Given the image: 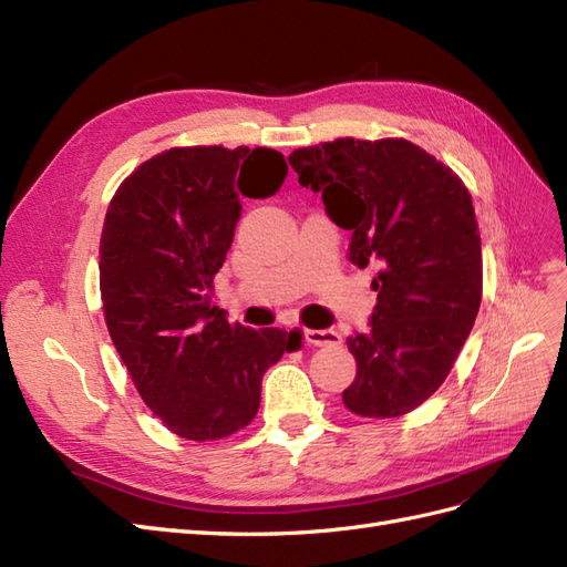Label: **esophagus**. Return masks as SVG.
<instances>
[{
	"mask_svg": "<svg viewBox=\"0 0 567 567\" xmlns=\"http://www.w3.org/2000/svg\"><path fill=\"white\" fill-rule=\"evenodd\" d=\"M305 342L315 348H326V346H340L342 338L333 329H307L305 331Z\"/></svg>",
	"mask_w": 567,
	"mask_h": 567,
	"instance_id": "1",
	"label": "esophagus"
}]
</instances>
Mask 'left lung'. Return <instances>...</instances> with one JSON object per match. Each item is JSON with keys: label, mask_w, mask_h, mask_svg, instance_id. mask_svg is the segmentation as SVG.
I'll return each instance as SVG.
<instances>
[{"label": "left lung", "mask_w": 567, "mask_h": 567, "mask_svg": "<svg viewBox=\"0 0 567 567\" xmlns=\"http://www.w3.org/2000/svg\"><path fill=\"white\" fill-rule=\"evenodd\" d=\"M288 163L350 236V262L379 269L369 329L352 333L357 375L342 402L392 419L447 379L483 298V250L468 188L406 140H336Z\"/></svg>", "instance_id": "8db88e82"}]
</instances>
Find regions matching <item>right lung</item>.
Returning <instances> with one entry per match:
<instances>
[{
	"mask_svg": "<svg viewBox=\"0 0 567 567\" xmlns=\"http://www.w3.org/2000/svg\"><path fill=\"white\" fill-rule=\"evenodd\" d=\"M288 165L279 151L169 148L120 184L101 234V300L113 346L148 409L186 440H219L260 409L265 371L300 331L246 329L213 302L241 215Z\"/></svg>",
	"mask_w": 567,
	"mask_h": 567,
	"instance_id": "obj_1",
	"label": "right lung"
}]
</instances>
